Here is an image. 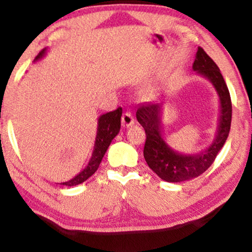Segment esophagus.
<instances>
[{"instance_id":"obj_1","label":"esophagus","mask_w":252,"mask_h":252,"mask_svg":"<svg viewBox=\"0 0 252 252\" xmlns=\"http://www.w3.org/2000/svg\"><path fill=\"white\" fill-rule=\"evenodd\" d=\"M121 121H122V126H124V128H128V126H132L133 122H135V120H133L131 113H129V112L123 113L122 120H121Z\"/></svg>"}]
</instances>
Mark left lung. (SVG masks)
Masks as SVG:
<instances>
[{
    "label": "left lung",
    "mask_w": 252,
    "mask_h": 252,
    "mask_svg": "<svg viewBox=\"0 0 252 252\" xmlns=\"http://www.w3.org/2000/svg\"><path fill=\"white\" fill-rule=\"evenodd\" d=\"M193 71L209 79L219 96V119L217 132L209 147L194 154H183L172 149L163 137V102H146L137 108L136 117L146 133L144 158L147 165L161 180L183 182L203 174L216 160L226 143L231 123L229 91L220 69L212 59L198 47L192 64Z\"/></svg>",
    "instance_id": "8db88e82"
}]
</instances>
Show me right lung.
I'll return each mask as SVG.
<instances>
[{
    "mask_svg": "<svg viewBox=\"0 0 252 252\" xmlns=\"http://www.w3.org/2000/svg\"><path fill=\"white\" fill-rule=\"evenodd\" d=\"M47 49H42L38 54L34 61L42 59L45 56ZM121 116H122V108L119 107L114 112H109L102 114L98 119V129H96V136L94 142V149H93L92 157L90 159L87 166L84 168L82 172L73 177V179L66 181V182L60 183L66 187H75L78 184L85 182L90 176L96 172L99 168L100 162H101L103 156L108 150V147L112 143V140L117 136L121 129Z\"/></svg>",
    "mask_w": 252,
    "mask_h": 252,
    "instance_id": "right-lung-1",
    "label": "right lung"
}]
</instances>
